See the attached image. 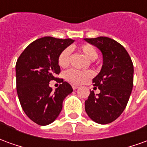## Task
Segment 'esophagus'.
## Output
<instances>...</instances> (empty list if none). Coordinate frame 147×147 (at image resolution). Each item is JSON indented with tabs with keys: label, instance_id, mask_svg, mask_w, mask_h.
I'll use <instances>...</instances> for the list:
<instances>
[{
	"label": "esophagus",
	"instance_id": "obj_1",
	"mask_svg": "<svg viewBox=\"0 0 147 147\" xmlns=\"http://www.w3.org/2000/svg\"><path fill=\"white\" fill-rule=\"evenodd\" d=\"M77 88H79V86H76V85H72V89H73V90H76Z\"/></svg>",
	"mask_w": 147,
	"mask_h": 147
}]
</instances>
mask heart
Here are the masks:
<instances>
[{
    "label": "heart",
    "instance_id": "b5f03b06",
    "mask_svg": "<svg viewBox=\"0 0 147 147\" xmlns=\"http://www.w3.org/2000/svg\"><path fill=\"white\" fill-rule=\"evenodd\" d=\"M80 49L83 54L90 60H95L98 57V51L94 45L86 43L80 46ZM71 49L66 48L61 52L58 56V64L61 67H67L70 64ZM93 76L90 71H80L76 69H71L65 73V77L67 81L74 84H81L86 80Z\"/></svg>",
    "mask_w": 147,
    "mask_h": 147
}]
</instances>
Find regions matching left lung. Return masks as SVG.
<instances>
[{
	"label": "left lung",
	"mask_w": 147,
	"mask_h": 147,
	"mask_svg": "<svg viewBox=\"0 0 147 147\" xmlns=\"http://www.w3.org/2000/svg\"><path fill=\"white\" fill-rule=\"evenodd\" d=\"M84 40L95 45L103 55L101 71L93 79L100 93L94 94L90 90L85 101V110L94 122L107 124L126 108L133 87V63L124 47L113 39L98 37Z\"/></svg>",
	"instance_id": "1"
}]
</instances>
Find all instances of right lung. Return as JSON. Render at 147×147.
<instances>
[{
    "label": "right lung",
    "mask_w": 147,
    "mask_h": 147,
    "mask_svg": "<svg viewBox=\"0 0 147 147\" xmlns=\"http://www.w3.org/2000/svg\"><path fill=\"white\" fill-rule=\"evenodd\" d=\"M74 40L44 37L31 42L16 64V90L23 110L30 120L45 126L53 122L61 113L63 101L73 91L63 79L58 56ZM52 80L61 84L55 91L48 86Z\"/></svg>",
    "instance_id": "add662e5"
}]
</instances>
